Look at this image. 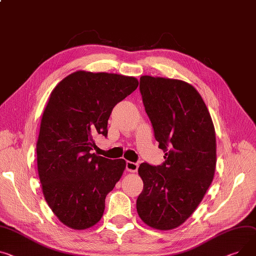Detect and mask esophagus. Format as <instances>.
I'll use <instances>...</instances> for the list:
<instances>
[{"label": "esophagus", "instance_id": "1", "mask_svg": "<svg viewBox=\"0 0 256 256\" xmlns=\"http://www.w3.org/2000/svg\"><path fill=\"white\" fill-rule=\"evenodd\" d=\"M126 170L128 172H132L134 173L137 171L138 168H139V164L138 162H126Z\"/></svg>", "mask_w": 256, "mask_h": 256}]
</instances>
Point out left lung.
<instances>
[{
    "instance_id": "8db88e82",
    "label": "left lung",
    "mask_w": 256,
    "mask_h": 256,
    "mask_svg": "<svg viewBox=\"0 0 256 256\" xmlns=\"http://www.w3.org/2000/svg\"><path fill=\"white\" fill-rule=\"evenodd\" d=\"M140 92L164 162L140 164L144 187L137 211L147 226L173 230L194 212L212 183L215 130L206 104L188 83L142 76Z\"/></svg>"
}]
</instances>
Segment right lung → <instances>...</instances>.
Listing matches in <instances>:
<instances>
[{
  "label": "right lung",
  "instance_id": "1",
  "mask_svg": "<svg viewBox=\"0 0 256 256\" xmlns=\"http://www.w3.org/2000/svg\"><path fill=\"white\" fill-rule=\"evenodd\" d=\"M139 82L134 77L77 71L50 94L41 119L37 164L44 198L62 222L85 230L98 222L106 196L120 179L126 160L92 152L108 134L115 105Z\"/></svg>",
  "mask_w": 256,
  "mask_h": 256
}]
</instances>
